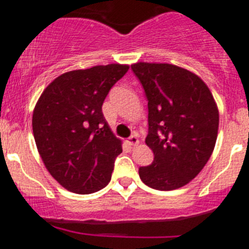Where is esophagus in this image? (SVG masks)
Masks as SVG:
<instances>
[{"instance_id":"esophagus-1","label":"esophagus","mask_w":249,"mask_h":249,"mask_svg":"<svg viewBox=\"0 0 249 249\" xmlns=\"http://www.w3.org/2000/svg\"><path fill=\"white\" fill-rule=\"evenodd\" d=\"M128 144L129 145H137V144L139 143V141H138V138H137V134H132L131 137H129L128 138Z\"/></svg>"}]
</instances>
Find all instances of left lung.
Instances as JSON below:
<instances>
[{
    "mask_svg": "<svg viewBox=\"0 0 249 249\" xmlns=\"http://www.w3.org/2000/svg\"><path fill=\"white\" fill-rule=\"evenodd\" d=\"M148 100V136L154 153L139 167L146 186L159 191L183 187L197 176L214 150L219 111L209 88L198 75L169 63L131 66Z\"/></svg>",
    "mask_w": 249,
    "mask_h": 249,
    "instance_id": "left-lung-1",
    "label": "left lung"
}]
</instances>
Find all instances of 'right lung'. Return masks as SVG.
<instances>
[{"label":"right lung","instance_id":"obj_1","mask_svg":"<svg viewBox=\"0 0 249 249\" xmlns=\"http://www.w3.org/2000/svg\"><path fill=\"white\" fill-rule=\"evenodd\" d=\"M128 68L112 63L63 73L35 105L33 133L37 150L47 171L70 192L94 193L110 182L122 146L101 107Z\"/></svg>","mask_w":249,"mask_h":249}]
</instances>
